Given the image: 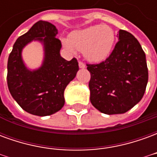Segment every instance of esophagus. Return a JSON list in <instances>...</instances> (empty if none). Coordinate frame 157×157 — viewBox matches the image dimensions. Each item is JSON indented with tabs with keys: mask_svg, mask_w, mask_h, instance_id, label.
Instances as JSON below:
<instances>
[{
	"mask_svg": "<svg viewBox=\"0 0 157 157\" xmlns=\"http://www.w3.org/2000/svg\"><path fill=\"white\" fill-rule=\"evenodd\" d=\"M79 67H80V68H82V69L85 68L86 65H85V64H84V63H83V62L79 61Z\"/></svg>",
	"mask_w": 157,
	"mask_h": 157,
	"instance_id": "obj_1",
	"label": "esophagus"
}]
</instances>
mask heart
Segmentation results:
<instances>
[{
    "mask_svg": "<svg viewBox=\"0 0 157 157\" xmlns=\"http://www.w3.org/2000/svg\"><path fill=\"white\" fill-rule=\"evenodd\" d=\"M114 33L108 25H96L72 32L63 44L71 52L81 50L87 60L100 62L105 59L112 50Z\"/></svg>",
    "mask_w": 157,
    "mask_h": 157,
    "instance_id": "heart-1",
    "label": "heart"
}]
</instances>
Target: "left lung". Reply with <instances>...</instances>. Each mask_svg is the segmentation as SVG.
<instances>
[{"label":"left lung","mask_w":157,"mask_h":157,"mask_svg":"<svg viewBox=\"0 0 157 157\" xmlns=\"http://www.w3.org/2000/svg\"><path fill=\"white\" fill-rule=\"evenodd\" d=\"M112 53L98 64H87L92 104L106 114L124 113L144 96L148 68L141 45L130 33L118 31Z\"/></svg>","instance_id":"1"}]
</instances>
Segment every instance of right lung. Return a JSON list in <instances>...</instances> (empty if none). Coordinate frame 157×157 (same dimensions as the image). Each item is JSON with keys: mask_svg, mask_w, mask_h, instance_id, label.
I'll use <instances>...</instances> for the list:
<instances>
[{"mask_svg": "<svg viewBox=\"0 0 157 157\" xmlns=\"http://www.w3.org/2000/svg\"><path fill=\"white\" fill-rule=\"evenodd\" d=\"M58 30L48 22L39 21L13 45L7 62V86L12 98L26 112L37 116L51 115L65 104L64 92L78 71L77 59L67 61L59 54ZM33 40L44 44L45 59L40 68L30 71L22 61L21 50Z\"/></svg>", "mask_w": 157, "mask_h": 157, "instance_id": "obj_1", "label": "right lung"}]
</instances>
